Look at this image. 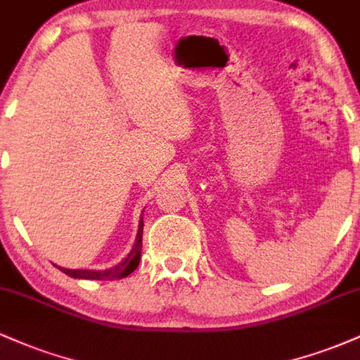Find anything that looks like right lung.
I'll use <instances>...</instances> for the list:
<instances>
[{"label":"right lung","instance_id":"obj_1","mask_svg":"<svg viewBox=\"0 0 360 360\" xmlns=\"http://www.w3.org/2000/svg\"><path fill=\"white\" fill-rule=\"evenodd\" d=\"M143 214V213H142ZM142 233H143V217H140L139 221V232L137 238H135L134 247L128 252V255L122 262H118L117 266L110 267V269H65V267H59V269L64 272V274L71 276V278L76 279H91V281H105V279H122L127 278L128 274H131L135 269H137L140 262V252H142Z\"/></svg>","mask_w":360,"mask_h":360}]
</instances>
